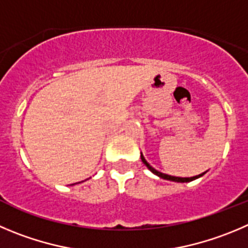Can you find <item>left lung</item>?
<instances>
[{"label":"left lung","mask_w":248,"mask_h":248,"mask_svg":"<svg viewBox=\"0 0 248 248\" xmlns=\"http://www.w3.org/2000/svg\"><path fill=\"white\" fill-rule=\"evenodd\" d=\"M140 159H142V161H143V164H144L145 166H147L148 169H149L150 171H152L153 173H154V175H156V176H159L160 177V179H164V180H169V181H173V182H191V181H193V180H196V179H200V177H202L203 175H204L205 172H207V171H205V172H202V173H200V175H197V176H193V177H176V176H171V175H166V173H163V172H160V171H158V170H155V169L153 168V166H150V164L148 163L147 160H145V158H144V155H143L142 153H140Z\"/></svg>","instance_id":"left-lung-1"}]
</instances>
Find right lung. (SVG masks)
I'll return each mask as SVG.
<instances>
[{"instance_id": "add662e5", "label": "right lung", "mask_w": 248, "mask_h": 248, "mask_svg": "<svg viewBox=\"0 0 248 248\" xmlns=\"http://www.w3.org/2000/svg\"><path fill=\"white\" fill-rule=\"evenodd\" d=\"M77 184H80V182H77ZM77 184H72V185H71V186H73V185H77Z\"/></svg>"}]
</instances>
